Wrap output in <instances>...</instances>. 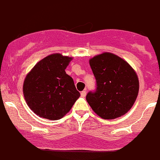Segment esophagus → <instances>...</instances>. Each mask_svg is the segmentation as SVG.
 I'll return each instance as SVG.
<instances>
[{"label": "esophagus", "mask_w": 160, "mask_h": 160, "mask_svg": "<svg viewBox=\"0 0 160 160\" xmlns=\"http://www.w3.org/2000/svg\"><path fill=\"white\" fill-rule=\"evenodd\" d=\"M86 94H87V92H86V90H83V91L80 93V95H81L82 97H86Z\"/></svg>", "instance_id": "1"}]
</instances>
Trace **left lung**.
<instances>
[{"mask_svg":"<svg viewBox=\"0 0 160 160\" xmlns=\"http://www.w3.org/2000/svg\"><path fill=\"white\" fill-rule=\"evenodd\" d=\"M97 87L86 99L94 112L102 119L112 120L127 113L139 93L138 77L130 65L111 53L90 60Z\"/></svg>","mask_w":160,"mask_h":160,"instance_id":"1","label":"left lung"}]
</instances>
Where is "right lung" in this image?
<instances>
[{"instance_id":"obj_1","label":"right lung","mask_w":160,"mask_h":160,"mask_svg":"<svg viewBox=\"0 0 160 160\" xmlns=\"http://www.w3.org/2000/svg\"><path fill=\"white\" fill-rule=\"evenodd\" d=\"M71 60L53 53L38 62L26 76L23 86L24 99L39 117L60 120L80 97L73 78L65 72Z\"/></svg>"}]
</instances>
